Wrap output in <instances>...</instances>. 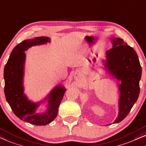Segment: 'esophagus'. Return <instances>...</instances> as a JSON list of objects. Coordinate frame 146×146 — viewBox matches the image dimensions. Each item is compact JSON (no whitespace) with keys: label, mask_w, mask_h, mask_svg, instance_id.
<instances>
[{"label":"esophagus","mask_w":146,"mask_h":146,"mask_svg":"<svg viewBox=\"0 0 146 146\" xmlns=\"http://www.w3.org/2000/svg\"><path fill=\"white\" fill-rule=\"evenodd\" d=\"M78 77H79V75H78V74H76L75 75V78H76V79H77V78H78Z\"/></svg>","instance_id":"esophagus-1"}]
</instances>
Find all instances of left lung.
<instances>
[{"instance_id": "1", "label": "left lung", "mask_w": 146, "mask_h": 146, "mask_svg": "<svg viewBox=\"0 0 146 146\" xmlns=\"http://www.w3.org/2000/svg\"><path fill=\"white\" fill-rule=\"evenodd\" d=\"M113 47L107 50V69L118 80L120 92L119 113L113 123L122 121L130 113L140 94L141 67L134 48L123 39H112Z\"/></svg>"}]
</instances>
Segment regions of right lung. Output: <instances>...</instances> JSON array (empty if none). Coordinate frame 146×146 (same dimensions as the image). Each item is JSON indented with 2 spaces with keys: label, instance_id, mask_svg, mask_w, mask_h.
Wrapping results in <instances>:
<instances>
[{
  "label": "right lung",
  "instance_id": "obj_1",
  "mask_svg": "<svg viewBox=\"0 0 146 146\" xmlns=\"http://www.w3.org/2000/svg\"><path fill=\"white\" fill-rule=\"evenodd\" d=\"M49 41L50 39L47 37H37L21 42L12 50L4 70L6 99L14 113L20 119L37 126L46 125L55 119L59 105L66 90L62 86H59L51 91L47 96L48 110L43 114L35 113V109L39 106V103L31 102L24 94L23 76L26 58L24 51L32 46L45 44Z\"/></svg>",
  "mask_w": 146,
  "mask_h": 146
}]
</instances>
